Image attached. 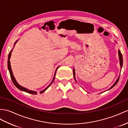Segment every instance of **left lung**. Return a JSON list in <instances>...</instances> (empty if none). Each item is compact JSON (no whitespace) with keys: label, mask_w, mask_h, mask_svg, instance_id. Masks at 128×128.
I'll return each instance as SVG.
<instances>
[{"label":"left lung","mask_w":128,"mask_h":128,"mask_svg":"<svg viewBox=\"0 0 128 128\" xmlns=\"http://www.w3.org/2000/svg\"><path fill=\"white\" fill-rule=\"evenodd\" d=\"M118 55H119V58H120V68H122V66H123V57H122V54H121V52H120V50H118ZM73 74H74V80H76V79H75V72H74V70H73ZM119 79H120V77L117 78V80H116V82L115 83H114V84L113 85V86H111L110 89H109V90H110V89H112V88H113V87H114V86H116V85L117 84V83H118V80H119Z\"/></svg>","instance_id":"1"}]
</instances>
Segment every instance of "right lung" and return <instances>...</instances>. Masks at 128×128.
Returning <instances> with one entry per match:
<instances>
[{
	"label": "right lung",
	"instance_id": "obj_1",
	"mask_svg": "<svg viewBox=\"0 0 128 128\" xmlns=\"http://www.w3.org/2000/svg\"><path fill=\"white\" fill-rule=\"evenodd\" d=\"M16 42H15V44L16 43ZM11 52H12V51H11L10 52L9 54H8V70H9V72H10V74L11 78V80H12V82H13V83L14 84V86H15L16 87H17L18 89L20 90H22V91H24V92H28V93L31 94H37V92H36V91H31V90H28V89H26V88H24V87H22V86H20V85H19V84H18V83L17 82V81H16V80H15V78H14V75H13V73H12V70H11V68L10 62V59ZM57 70H56L55 74H54V79H53V80H52V82L50 84V85H49V86H48V87L46 88L44 90H43L42 91H40V94L43 93V92H44V91H45L46 90L49 86H51V84H52V83H53V82H54V78H55L56 74V71H57Z\"/></svg>",
	"mask_w": 128,
	"mask_h": 128
}]
</instances>
